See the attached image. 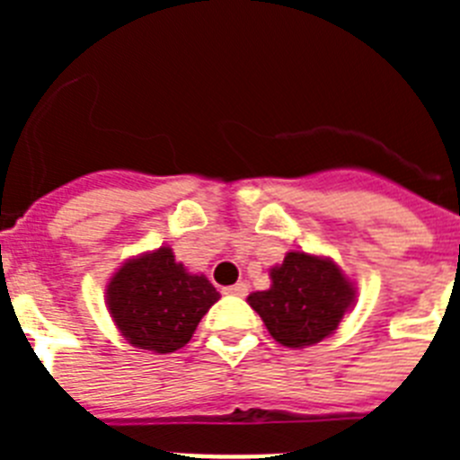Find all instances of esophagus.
Instances as JSON below:
<instances>
[{"mask_svg": "<svg viewBox=\"0 0 460 460\" xmlns=\"http://www.w3.org/2000/svg\"><path fill=\"white\" fill-rule=\"evenodd\" d=\"M223 295L246 296L249 295V286H246V283H234V286H230V288H223Z\"/></svg>", "mask_w": 460, "mask_h": 460, "instance_id": "esophagus-1", "label": "esophagus"}]
</instances>
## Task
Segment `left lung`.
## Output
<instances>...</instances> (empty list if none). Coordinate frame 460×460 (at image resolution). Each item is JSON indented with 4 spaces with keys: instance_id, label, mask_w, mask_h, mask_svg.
<instances>
[{
    "instance_id": "left-lung-1",
    "label": "left lung",
    "mask_w": 460,
    "mask_h": 460,
    "mask_svg": "<svg viewBox=\"0 0 460 460\" xmlns=\"http://www.w3.org/2000/svg\"><path fill=\"white\" fill-rule=\"evenodd\" d=\"M249 304L279 343L304 348L334 334L355 288L332 260L292 251L271 270L270 290L249 295Z\"/></svg>"
}]
</instances>
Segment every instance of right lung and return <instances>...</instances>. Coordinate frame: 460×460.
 <instances>
[{
  "mask_svg": "<svg viewBox=\"0 0 460 460\" xmlns=\"http://www.w3.org/2000/svg\"><path fill=\"white\" fill-rule=\"evenodd\" d=\"M217 288L174 262L172 249L128 260L108 286V308L121 336L140 350L184 348L207 311L218 302Z\"/></svg>",
  "mask_w": 460,
  "mask_h": 460,
  "instance_id": "right-lung-1",
  "label": "right lung"
}]
</instances>
